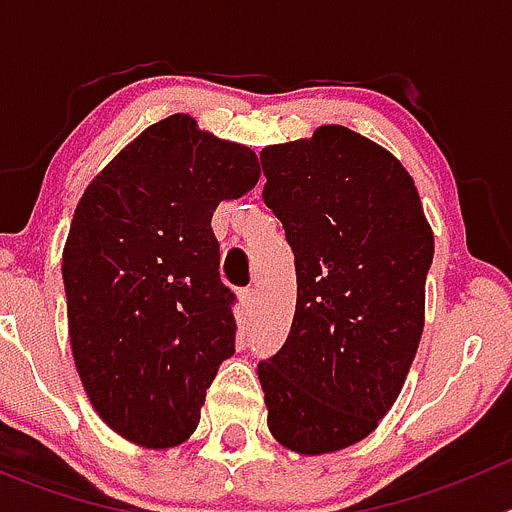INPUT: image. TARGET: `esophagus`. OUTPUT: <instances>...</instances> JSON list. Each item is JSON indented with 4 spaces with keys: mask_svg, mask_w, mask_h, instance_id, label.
Returning <instances> with one entry per match:
<instances>
[{
    "mask_svg": "<svg viewBox=\"0 0 512 512\" xmlns=\"http://www.w3.org/2000/svg\"><path fill=\"white\" fill-rule=\"evenodd\" d=\"M241 302H243V310H246L248 315H251V312L256 310V305H259V292H256V289H253V287L243 289V292H241Z\"/></svg>",
    "mask_w": 512,
    "mask_h": 512,
    "instance_id": "1",
    "label": "esophagus"
}]
</instances>
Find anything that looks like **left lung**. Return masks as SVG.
I'll return each mask as SVG.
<instances>
[{"instance_id": "obj_1", "label": "left lung", "mask_w": 512, "mask_h": 512, "mask_svg": "<svg viewBox=\"0 0 512 512\" xmlns=\"http://www.w3.org/2000/svg\"><path fill=\"white\" fill-rule=\"evenodd\" d=\"M261 169L297 271L287 341L259 364L266 423L297 454H330L369 436L400 395L433 233L405 166L343 125L264 148Z\"/></svg>"}]
</instances>
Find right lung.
Returning a JSON list of instances; mask_svg holds the SVG:
<instances>
[{"label": "right lung", "mask_w": 512, "mask_h": 512, "mask_svg": "<svg viewBox=\"0 0 512 512\" xmlns=\"http://www.w3.org/2000/svg\"><path fill=\"white\" fill-rule=\"evenodd\" d=\"M259 174L251 148L171 115L122 148L76 205L61 264L76 372L99 418L138 446L187 441L235 354V295L220 282L210 223Z\"/></svg>", "instance_id": "1"}]
</instances>
